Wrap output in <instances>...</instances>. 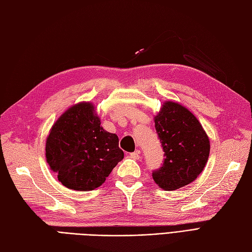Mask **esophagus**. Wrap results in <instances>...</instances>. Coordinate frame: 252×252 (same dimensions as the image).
Listing matches in <instances>:
<instances>
[{
	"label": "esophagus",
	"instance_id": "1",
	"mask_svg": "<svg viewBox=\"0 0 252 252\" xmlns=\"http://www.w3.org/2000/svg\"><path fill=\"white\" fill-rule=\"evenodd\" d=\"M130 157L132 159H134V160H137V159L140 158V151H136V152H133V153H130Z\"/></svg>",
	"mask_w": 252,
	"mask_h": 252
}]
</instances>
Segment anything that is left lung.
Wrapping results in <instances>:
<instances>
[{"label":"left lung","instance_id":"obj_1","mask_svg":"<svg viewBox=\"0 0 252 252\" xmlns=\"http://www.w3.org/2000/svg\"><path fill=\"white\" fill-rule=\"evenodd\" d=\"M154 121L165 158L153 179L167 191L188 185L207 163L210 139L199 120L179 102L164 101Z\"/></svg>","mask_w":252,"mask_h":252}]
</instances>
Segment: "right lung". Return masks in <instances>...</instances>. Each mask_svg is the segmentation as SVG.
Instances as JSON below:
<instances>
[{
  "mask_svg": "<svg viewBox=\"0 0 252 252\" xmlns=\"http://www.w3.org/2000/svg\"><path fill=\"white\" fill-rule=\"evenodd\" d=\"M123 158L118 136L100 126L95 106L89 101L67 109L47 137V162L69 189L90 191L101 186Z\"/></svg>",
  "mask_w": 252,
  "mask_h": 252,
  "instance_id": "obj_1",
  "label": "right lung"
}]
</instances>
